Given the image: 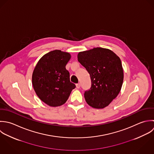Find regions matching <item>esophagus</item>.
I'll return each instance as SVG.
<instances>
[{"label":"esophagus","instance_id":"1","mask_svg":"<svg viewBox=\"0 0 154 154\" xmlns=\"http://www.w3.org/2000/svg\"><path fill=\"white\" fill-rule=\"evenodd\" d=\"M76 88H79L80 87H81V84H80V83H78V84H76Z\"/></svg>","mask_w":154,"mask_h":154}]
</instances>
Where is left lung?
<instances>
[{"mask_svg": "<svg viewBox=\"0 0 154 154\" xmlns=\"http://www.w3.org/2000/svg\"><path fill=\"white\" fill-rule=\"evenodd\" d=\"M78 59L91 79V88L84 93L86 102L96 109L107 106L122 87L124 73L120 58L108 49L94 48L79 52Z\"/></svg>", "mask_w": 154, "mask_h": 154, "instance_id": "8db88e82", "label": "left lung"}]
</instances>
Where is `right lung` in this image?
Instances as JSON below:
<instances>
[{"instance_id": "obj_1", "label": "right lung", "mask_w": 154, "mask_h": 154, "mask_svg": "<svg viewBox=\"0 0 154 154\" xmlns=\"http://www.w3.org/2000/svg\"><path fill=\"white\" fill-rule=\"evenodd\" d=\"M69 53L54 50L45 54L37 63L33 75V88L39 98L47 104L56 107L66 102L76 85L70 81L66 66Z\"/></svg>"}]
</instances>
